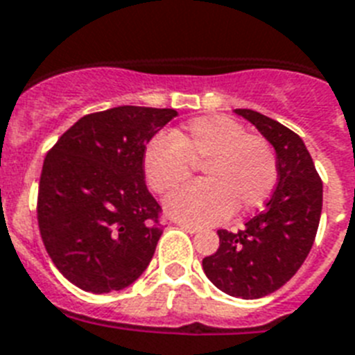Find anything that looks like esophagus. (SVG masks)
<instances>
[{
    "mask_svg": "<svg viewBox=\"0 0 355 355\" xmlns=\"http://www.w3.org/2000/svg\"><path fill=\"white\" fill-rule=\"evenodd\" d=\"M178 226L182 227V230H186L187 233H197V232H200V227L198 226H195V224H189V223H184V220H178Z\"/></svg>",
    "mask_w": 355,
    "mask_h": 355,
    "instance_id": "34e87169",
    "label": "esophagus"
}]
</instances>
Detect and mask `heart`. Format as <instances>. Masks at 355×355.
<instances>
[{
  "instance_id": "obj_1",
  "label": "heart",
  "mask_w": 355,
  "mask_h": 355,
  "mask_svg": "<svg viewBox=\"0 0 355 355\" xmlns=\"http://www.w3.org/2000/svg\"><path fill=\"white\" fill-rule=\"evenodd\" d=\"M200 164L204 180L171 193L169 215L198 224L220 223L235 211H253L277 186V155L264 137L250 135L237 120L202 116L173 137H155L144 149V173L155 193H169Z\"/></svg>"
}]
</instances>
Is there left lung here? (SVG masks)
I'll return each instance as SVG.
<instances>
[{
	"instance_id": "1",
	"label": "left lung",
	"mask_w": 355,
	"mask_h": 355,
	"mask_svg": "<svg viewBox=\"0 0 355 355\" xmlns=\"http://www.w3.org/2000/svg\"><path fill=\"white\" fill-rule=\"evenodd\" d=\"M277 153L279 182L266 207L239 232L218 230L220 246L202 259L207 279L232 297L277 292L312 250L322 209V180L297 132L252 109H235Z\"/></svg>"
}]
</instances>
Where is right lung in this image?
Masks as SVG:
<instances>
[{"instance_id":"add662e5","label":"right lung","mask_w":355,"mask_h":355,"mask_svg":"<svg viewBox=\"0 0 355 355\" xmlns=\"http://www.w3.org/2000/svg\"><path fill=\"white\" fill-rule=\"evenodd\" d=\"M175 109L91 112L43 160L37 226L63 277L89 293L123 290L151 262L162 207L146 186L144 149Z\"/></svg>"}]
</instances>
